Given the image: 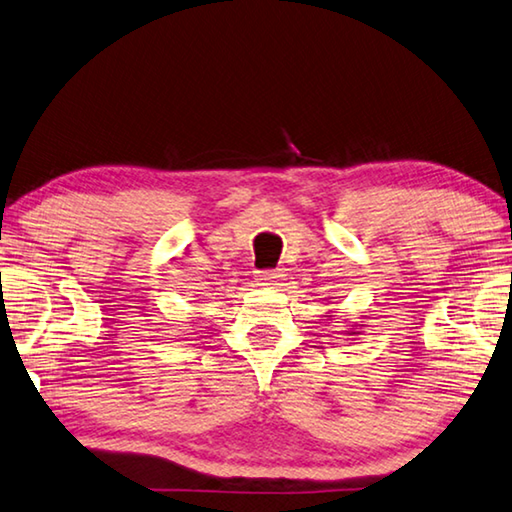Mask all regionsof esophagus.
Instances as JSON below:
<instances>
[{
	"label": "esophagus",
	"instance_id": "obj_1",
	"mask_svg": "<svg viewBox=\"0 0 512 512\" xmlns=\"http://www.w3.org/2000/svg\"><path fill=\"white\" fill-rule=\"evenodd\" d=\"M257 280L262 282V284L277 286V284H280V282L284 280V275H282V271H277V268H266V271H259Z\"/></svg>",
	"mask_w": 512,
	"mask_h": 512
}]
</instances>
